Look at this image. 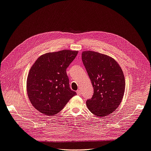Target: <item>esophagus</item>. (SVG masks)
<instances>
[{"mask_svg":"<svg viewBox=\"0 0 151 151\" xmlns=\"http://www.w3.org/2000/svg\"><path fill=\"white\" fill-rule=\"evenodd\" d=\"M76 93H77V94L78 95H81V92L80 90H77V91H76Z\"/></svg>","mask_w":151,"mask_h":151,"instance_id":"obj_1","label":"esophagus"}]
</instances>
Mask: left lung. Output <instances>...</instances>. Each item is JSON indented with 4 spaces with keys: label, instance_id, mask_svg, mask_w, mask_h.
Masks as SVG:
<instances>
[{
    "label": "left lung",
    "instance_id": "left-lung-1",
    "mask_svg": "<svg viewBox=\"0 0 151 151\" xmlns=\"http://www.w3.org/2000/svg\"><path fill=\"white\" fill-rule=\"evenodd\" d=\"M82 59L94 90L92 98L86 101L87 107L96 116H108L117 108L124 95L122 69L114 58L98 52H83Z\"/></svg>",
    "mask_w": 151,
    "mask_h": 151
}]
</instances>
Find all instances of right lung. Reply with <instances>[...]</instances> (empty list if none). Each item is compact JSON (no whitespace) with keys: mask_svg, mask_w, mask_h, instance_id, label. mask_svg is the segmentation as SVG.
I'll return each mask as SVG.
<instances>
[{"mask_svg":"<svg viewBox=\"0 0 151 151\" xmlns=\"http://www.w3.org/2000/svg\"><path fill=\"white\" fill-rule=\"evenodd\" d=\"M77 53L68 50L47 53L38 58L31 68L27 78V95L40 112L53 116L76 95L70 88L66 69Z\"/></svg>","mask_w":151,"mask_h":151,"instance_id":"obj_1","label":"right lung"}]
</instances>
